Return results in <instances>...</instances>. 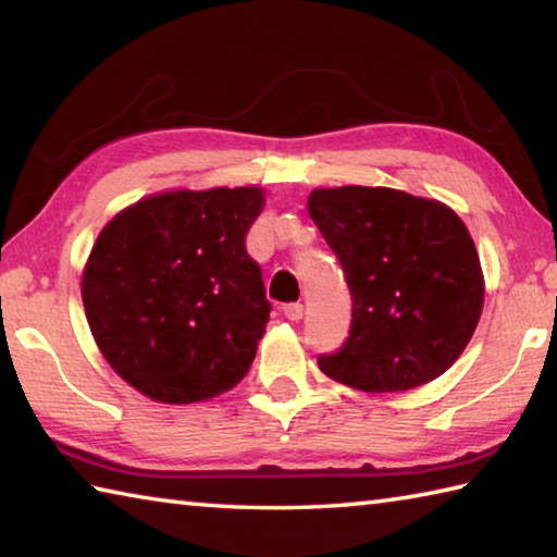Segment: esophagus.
Returning <instances> with one entry per match:
<instances>
[{
	"label": "esophagus",
	"mask_w": 557,
	"mask_h": 557,
	"mask_svg": "<svg viewBox=\"0 0 557 557\" xmlns=\"http://www.w3.org/2000/svg\"><path fill=\"white\" fill-rule=\"evenodd\" d=\"M283 314H286V320L298 322V320H302V305H300V302L283 305Z\"/></svg>",
	"instance_id": "obj_1"
}]
</instances>
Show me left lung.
Segmentation results:
<instances>
[{
  "mask_svg": "<svg viewBox=\"0 0 557 557\" xmlns=\"http://www.w3.org/2000/svg\"><path fill=\"white\" fill-rule=\"evenodd\" d=\"M310 219L354 300L346 344L317 366L362 392L421 387L454 366L483 310L467 225L445 203L389 187L314 189Z\"/></svg>",
  "mask_w": 557,
  "mask_h": 557,
  "instance_id": "1",
  "label": "left lung"
}]
</instances>
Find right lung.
I'll return each mask as SVG.
<instances>
[{"label":"right lung","instance_id":"add662e5","mask_svg":"<svg viewBox=\"0 0 557 557\" xmlns=\"http://www.w3.org/2000/svg\"><path fill=\"white\" fill-rule=\"evenodd\" d=\"M259 187L165 191L120 211L90 249L86 320L124 382L163 404L240 382L269 322L262 269L245 237Z\"/></svg>","mask_w":557,"mask_h":557}]
</instances>
